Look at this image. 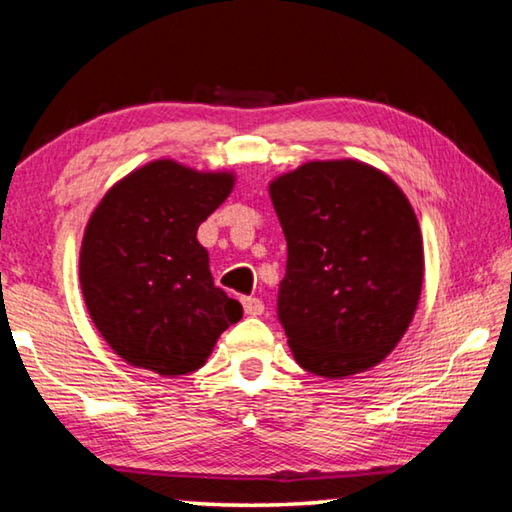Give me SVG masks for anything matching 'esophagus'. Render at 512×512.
I'll return each mask as SVG.
<instances>
[{
  "label": "esophagus",
  "instance_id": "esophagus-1",
  "mask_svg": "<svg viewBox=\"0 0 512 512\" xmlns=\"http://www.w3.org/2000/svg\"><path fill=\"white\" fill-rule=\"evenodd\" d=\"M241 305H244V311L248 316H262L264 314V302L259 298H244V300H241Z\"/></svg>",
  "mask_w": 512,
  "mask_h": 512
}]
</instances>
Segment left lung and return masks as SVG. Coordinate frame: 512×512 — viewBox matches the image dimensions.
I'll list each match as a JSON object with an SVG mask.
<instances>
[{
  "instance_id": "8db88e82",
  "label": "left lung",
  "mask_w": 512,
  "mask_h": 512,
  "mask_svg": "<svg viewBox=\"0 0 512 512\" xmlns=\"http://www.w3.org/2000/svg\"><path fill=\"white\" fill-rule=\"evenodd\" d=\"M287 239L277 318L298 366L345 379L395 350L424 280L420 223L384 171L314 160L271 180Z\"/></svg>"
}]
</instances>
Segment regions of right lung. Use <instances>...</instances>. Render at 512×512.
I'll list each match as a JSON object with an SVG mask.
<instances>
[{
  "label": "right lung",
  "instance_id": "add662e5",
  "mask_svg": "<svg viewBox=\"0 0 512 512\" xmlns=\"http://www.w3.org/2000/svg\"><path fill=\"white\" fill-rule=\"evenodd\" d=\"M232 187V171L153 160L94 207L81 244V291L94 327L131 366L160 377L194 372L244 316L214 287L210 255L196 239Z\"/></svg>",
  "mask_w": 512,
  "mask_h": 512
}]
</instances>
